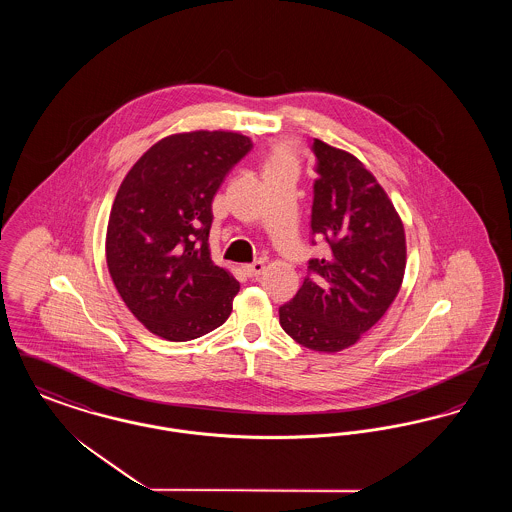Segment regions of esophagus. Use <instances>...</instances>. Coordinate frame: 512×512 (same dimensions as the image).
<instances>
[{
    "mask_svg": "<svg viewBox=\"0 0 512 512\" xmlns=\"http://www.w3.org/2000/svg\"><path fill=\"white\" fill-rule=\"evenodd\" d=\"M265 270V263L263 261H255L251 265H245L244 272L247 278H257L261 272Z\"/></svg>",
    "mask_w": 512,
    "mask_h": 512,
    "instance_id": "esophagus-1",
    "label": "esophagus"
}]
</instances>
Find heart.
<instances>
[{"instance_id":"obj_1","label":"heart","mask_w":512,"mask_h":512,"mask_svg":"<svg viewBox=\"0 0 512 512\" xmlns=\"http://www.w3.org/2000/svg\"><path fill=\"white\" fill-rule=\"evenodd\" d=\"M274 169H295V155L292 147L278 146L272 149L267 161V171Z\"/></svg>"}]
</instances>
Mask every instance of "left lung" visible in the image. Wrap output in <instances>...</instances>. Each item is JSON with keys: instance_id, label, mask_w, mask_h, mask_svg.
Listing matches in <instances>:
<instances>
[{"instance_id": "left-lung-1", "label": "left lung", "mask_w": 512, "mask_h": 512, "mask_svg": "<svg viewBox=\"0 0 512 512\" xmlns=\"http://www.w3.org/2000/svg\"><path fill=\"white\" fill-rule=\"evenodd\" d=\"M317 157L311 232L328 255L309 261L292 301L278 309L280 326L309 349L336 353L388 311L405 274V230L390 197L347 151L313 140Z\"/></svg>"}]
</instances>
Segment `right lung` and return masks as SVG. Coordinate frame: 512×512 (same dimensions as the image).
<instances>
[{"instance_id": "1", "label": "right lung", "mask_w": 512, "mask_h": 512, "mask_svg": "<svg viewBox=\"0 0 512 512\" xmlns=\"http://www.w3.org/2000/svg\"><path fill=\"white\" fill-rule=\"evenodd\" d=\"M251 147L236 132L174 134L122 180L107 226V267L132 315L165 340L205 336L232 313L240 284L211 261V203Z\"/></svg>"}]
</instances>
